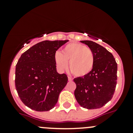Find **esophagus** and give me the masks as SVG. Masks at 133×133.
Returning <instances> with one entry per match:
<instances>
[{
	"instance_id": "34e87169",
	"label": "esophagus",
	"mask_w": 133,
	"mask_h": 133,
	"mask_svg": "<svg viewBox=\"0 0 133 133\" xmlns=\"http://www.w3.org/2000/svg\"><path fill=\"white\" fill-rule=\"evenodd\" d=\"M68 81L69 82H71V81H73V78H72L71 77H68Z\"/></svg>"
}]
</instances>
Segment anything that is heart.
<instances>
[{
    "label": "heart",
    "instance_id": "b5f03b06",
    "mask_svg": "<svg viewBox=\"0 0 133 133\" xmlns=\"http://www.w3.org/2000/svg\"><path fill=\"white\" fill-rule=\"evenodd\" d=\"M54 61L57 69L60 72L66 70L68 67L76 76H84L92 70L95 65V55L90 48L80 43L73 42L67 44L54 55Z\"/></svg>",
    "mask_w": 133,
    "mask_h": 133
}]
</instances>
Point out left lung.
<instances>
[{"label": "left lung", "instance_id": "8db88e82", "mask_svg": "<svg viewBox=\"0 0 133 133\" xmlns=\"http://www.w3.org/2000/svg\"><path fill=\"white\" fill-rule=\"evenodd\" d=\"M86 44L95 55V65L86 76L75 78V96L79 105L88 109H98L112 98L117 80V64L113 55L105 48L91 41Z\"/></svg>", "mask_w": 133, "mask_h": 133}]
</instances>
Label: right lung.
Instances as JSON below:
<instances>
[{
  "instance_id": "right-lung-1",
  "label": "right lung",
  "mask_w": 133,
  "mask_h": 133,
  "mask_svg": "<svg viewBox=\"0 0 133 133\" xmlns=\"http://www.w3.org/2000/svg\"><path fill=\"white\" fill-rule=\"evenodd\" d=\"M69 41H44L22 54L15 68V88L22 102L31 109L48 111L55 106L68 78L57 71L54 55Z\"/></svg>"
}]
</instances>
